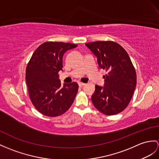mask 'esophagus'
I'll use <instances>...</instances> for the list:
<instances>
[{
	"label": "esophagus",
	"instance_id": "esophagus-1",
	"mask_svg": "<svg viewBox=\"0 0 159 159\" xmlns=\"http://www.w3.org/2000/svg\"><path fill=\"white\" fill-rule=\"evenodd\" d=\"M78 85H79L80 87H83L84 85H85V84L84 83H82V82H79Z\"/></svg>",
	"mask_w": 159,
	"mask_h": 159
}]
</instances>
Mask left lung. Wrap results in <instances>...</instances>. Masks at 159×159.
Listing matches in <instances>:
<instances>
[{
    "label": "left lung",
    "instance_id": "left-lung-1",
    "mask_svg": "<svg viewBox=\"0 0 159 159\" xmlns=\"http://www.w3.org/2000/svg\"><path fill=\"white\" fill-rule=\"evenodd\" d=\"M97 58L98 66L105 69L103 86H95L92 95L94 106L102 113L113 115L128 105L136 86V73L128 54L121 45L111 41L85 44Z\"/></svg>",
    "mask_w": 159,
    "mask_h": 159
}]
</instances>
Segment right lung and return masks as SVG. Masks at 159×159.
Returning <instances> with one entry per match:
<instances>
[{
	"instance_id": "add662e5",
	"label": "right lung",
	"mask_w": 159,
	"mask_h": 159,
	"mask_svg": "<svg viewBox=\"0 0 159 159\" xmlns=\"http://www.w3.org/2000/svg\"><path fill=\"white\" fill-rule=\"evenodd\" d=\"M77 44L61 42H46L35 50L27 65L25 80L29 94L35 108L48 117L65 113L73 104L78 84H64L59 75L63 68V57Z\"/></svg>"
}]
</instances>
